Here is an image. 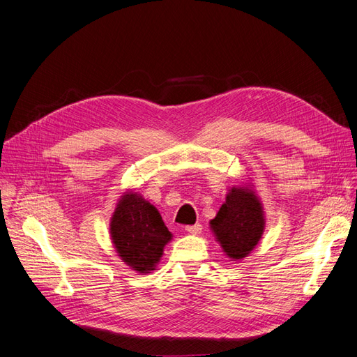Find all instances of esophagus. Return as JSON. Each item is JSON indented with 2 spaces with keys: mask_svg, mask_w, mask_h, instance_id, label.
I'll list each match as a JSON object with an SVG mask.
<instances>
[{
  "mask_svg": "<svg viewBox=\"0 0 357 357\" xmlns=\"http://www.w3.org/2000/svg\"><path fill=\"white\" fill-rule=\"evenodd\" d=\"M201 231H202V226H201L199 223L186 226V232H189V234H192V235H199Z\"/></svg>",
  "mask_w": 357,
  "mask_h": 357,
  "instance_id": "34e87169",
  "label": "esophagus"
}]
</instances>
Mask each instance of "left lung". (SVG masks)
<instances>
[{"instance_id": "8db88e82", "label": "left lung", "mask_w": 357, "mask_h": 357, "mask_svg": "<svg viewBox=\"0 0 357 357\" xmlns=\"http://www.w3.org/2000/svg\"><path fill=\"white\" fill-rule=\"evenodd\" d=\"M210 229L232 261H241L253 252L265 231V211L252 181L228 190L215 218L210 220Z\"/></svg>"}]
</instances>
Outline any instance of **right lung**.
<instances>
[{
  "instance_id": "obj_1",
  "label": "right lung",
  "mask_w": 357,
  "mask_h": 357,
  "mask_svg": "<svg viewBox=\"0 0 357 357\" xmlns=\"http://www.w3.org/2000/svg\"><path fill=\"white\" fill-rule=\"evenodd\" d=\"M110 238L122 262L138 274H149L160 262L172 234L155 205L142 193L126 190L112 215Z\"/></svg>"
}]
</instances>
